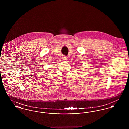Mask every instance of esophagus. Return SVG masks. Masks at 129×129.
I'll use <instances>...</instances> for the list:
<instances>
[{"label":"esophagus","mask_w":129,"mask_h":129,"mask_svg":"<svg viewBox=\"0 0 129 129\" xmlns=\"http://www.w3.org/2000/svg\"><path fill=\"white\" fill-rule=\"evenodd\" d=\"M62 59L63 60H67V57L66 56H65V55H63V57H62Z\"/></svg>","instance_id":"34e87169"}]
</instances>
